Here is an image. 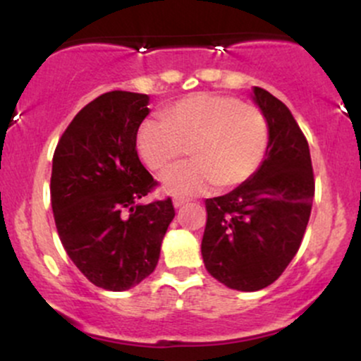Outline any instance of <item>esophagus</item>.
Masks as SVG:
<instances>
[{"label":"esophagus","mask_w":361,"mask_h":361,"mask_svg":"<svg viewBox=\"0 0 361 361\" xmlns=\"http://www.w3.org/2000/svg\"><path fill=\"white\" fill-rule=\"evenodd\" d=\"M186 202H190V198H185V197H175V198H173V205H175L176 209H178V207L185 205Z\"/></svg>","instance_id":"esophagus-1"}]
</instances>
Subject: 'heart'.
<instances>
[{"instance_id": "obj_1", "label": "heart", "mask_w": 361, "mask_h": 361, "mask_svg": "<svg viewBox=\"0 0 361 361\" xmlns=\"http://www.w3.org/2000/svg\"><path fill=\"white\" fill-rule=\"evenodd\" d=\"M268 123L261 110L234 97L195 93L163 111V122L139 127L135 147L151 171H166L185 154L195 161L163 178L168 193L197 195L217 183L222 188L246 181L263 159Z\"/></svg>"}]
</instances>
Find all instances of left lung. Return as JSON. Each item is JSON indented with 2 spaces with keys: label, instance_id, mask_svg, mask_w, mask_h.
Here are the masks:
<instances>
[{
  "label": "left lung",
  "instance_id": "8db88e82",
  "mask_svg": "<svg viewBox=\"0 0 361 361\" xmlns=\"http://www.w3.org/2000/svg\"><path fill=\"white\" fill-rule=\"evenodd\" d=\"M268 123L258 169L233 192L207 198L202 258L226 287L256 292L271 285L299 251L314 198L309 144L279 98L255 86Z\"/></svg>",
  "mask_w": 361,
  "mask_h": 361
}]
</instances>
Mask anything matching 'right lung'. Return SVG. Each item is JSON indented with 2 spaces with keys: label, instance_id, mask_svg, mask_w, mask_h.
<instances>
[{
  "label": "right lung",
  "instance_id": "obj_1",
  "mask_svg": "<svg viewBox=\"0 0 361 361\" xmlns=\"http://www.w3.org/2000/svg\"><path fill=\"white\" fill-rule=\"evenodd\" d=\"M149 97L110 91L82 109L57 144L51 202L61 243L97 287L123 292L154 271L175 217L171 198L140 204L156 186L135 137Z\"/></svg>",
  "mask_w": 361,
  "mask_h": 361
}]
</instances>
